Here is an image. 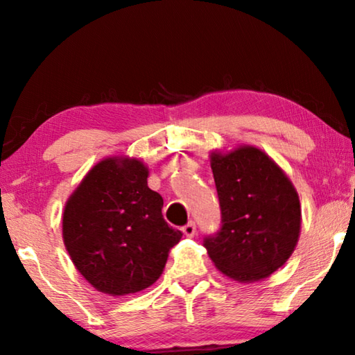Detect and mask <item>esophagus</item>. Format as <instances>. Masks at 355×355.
Wrapping results in <instances>:
<instances>
[{"mask_svg":"<svg viewBox=\"0 0 355 355\" xmlns=\"http://www.w3.org/2000/svg\"><path fill=\"white\" fill-rule=\"evenodd\" d=\"M182 230H183V233H184V236L192 238V236L196 235V232H197V227H196L194 222L191 220V222H188V224H186V225L182 228Z\"/></svg>","mask_w":355,"mask_h":355,"instance_id":"esophagus-1","label":"esophagus"}]
</instances>
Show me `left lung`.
<instances>
[{"mask_svg": "<svg viewBox=\"0 0 355 355\" xmlns=\"http://www.w3.org/2000/svg\"><path fill=\"white\" fill-rule=\"evenodd\" d=\"M222 213L203 245L228 279H266L291 257L300 235L297 191L272 158L254 146L209 155Z\"/></svg>", "mask_w": 355, "mask_h": 355, "instance_id": "8db88e82", "label": "left lung"}]
</instances>
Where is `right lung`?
<instances>
[{
	"mask_svg": "<svg viewBox=\"0 0 355 355\" xmlns=\"http://www.w3.org/2000/svg\"><path fill=\"white\" fill-rule=\"evenodd\" d=\"M148 167L112 156L95 164L65 202V249L95 290L125 296L153 285L183 233L163 218V197L148 188Z\"/></svg>",
	"mask_w": 355,
	"mask_h": 355,
	"instance_id": "add662e5",
	"label": "right lung"
}]
</instances>
